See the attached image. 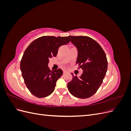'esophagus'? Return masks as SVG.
<instances>
[{
	"label": "esophagus",
	"instance_id": "obj_1",
	"mask_svg": "<svg viewBox=\"0 0 131 131\" xmlns=\"http://www.w3.org/2000/svg\"><path fill=\"white\" fill-rule=\"evenodd\" d=\"M67 71H66V70L63 71V74H67Z\"/></svg>",
	"mask_w": 131,
	"mask_h": 131
}]
</instances>
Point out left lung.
<instances>
[{
  "label": "left lung",
  "mask_w": 131,
  "mask_h": 131,
  "mask_svg": "<svg viewBox=\"0 0 131 131\" xmlns=\"http://www.w3.org/2000/svg\"><path fill=\"white\" fill-rule=\"evenodd\" d=\"M78 54L76 63L83 73L78 78L74 76L67 84L69 92L75 97L85 99L96 93L102 84L108 69L106 54L100 45L86 36H70Z\"/></svg>",
  "instance_id": "8db88e82"
}]
</instances>
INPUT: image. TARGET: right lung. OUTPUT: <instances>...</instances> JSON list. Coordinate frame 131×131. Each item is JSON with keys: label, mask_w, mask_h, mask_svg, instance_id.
Returning a JSON list of instances; mask_svg holds the SVG:
<instances>
[{"label": "right lung", "mask_w": 131, "mask_h": 131, "mask_svg": "<svg viewBox=\"0 0 131 131\" xmlns=\"http://www.w3.org/2000/svg\"><path fill=\"white\" fill-rule=\"evenodd\" d=\"M69 41L70 36H43L31 42L26 49L20 69L27 88L35 97H46L53 92L63 71L59 68L51 70L49 58L56 57L59 47Z\"/></svg>", "instance_id": "obj_1"}]
</instances>
